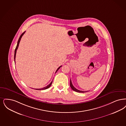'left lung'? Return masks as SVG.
I'll list each match as a JSON object with an SVG mask.
<instances>
[{"instance_id":"left-lung-1","label":"left lung","mask_w":126,"mask_h":126,"mask_svg":"<svg viewBox=\"0 0 126 126\" xmlns=\"http://www.w3.org/2000/svg\"><path fill=\"white\" fill-rule=\"evenodd\" d=\"M70 85L71 89H72L73 91H76V92H81V93H84V92H87V91H79V90H78L76 89V88H75V87H74V86L73 85V84H72V81H71V79L70 82Z\"/></svg>"}]
</instances>
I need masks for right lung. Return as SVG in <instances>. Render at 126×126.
Returning <instances> with one entry per match:
<instances>
[{
    "instance_id": "obj_1",
    "label": "right lung",
    "mask_w": 126,
    "mask_h": 126,
    "mask_svg": "<svg viewBox=\"0 0 126 126\" xmlns=\"http://www.w3.org/2000/svg\"><path fill=\"white\" fill-rule=\"evenodd\" d=\"M25 31H24L21 35H20V37H19V40L18 41V42H17V46H16V48H15V56H14V59H15V57H16V50H17V49H18V46H19V43H20V39H21V37H22V35H24V34L25 33ZM61 65L60 66L58 69H57V70H56V71L55 73L57 72V71L60 68V67H61ZM52 81H51V82H50V83L49 84V85H48L47 86H46L45 87H44V88H42V89H35V90H46V89H48V88H50V86L51 85V84H52Z\"/></svg>"
}]
</instances>
